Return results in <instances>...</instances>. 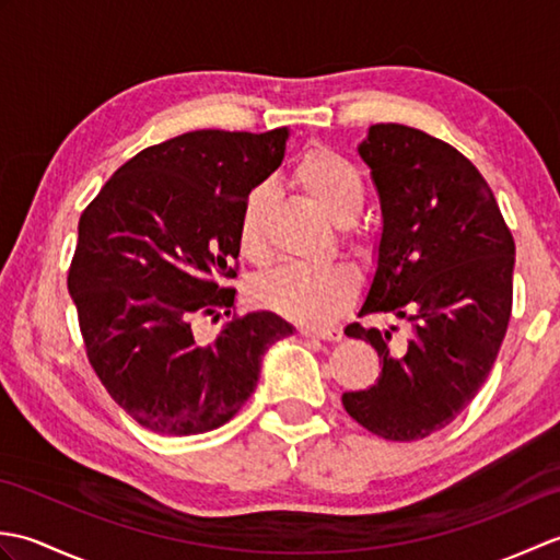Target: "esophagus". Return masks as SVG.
<instances>
[{
    "instance_id": "esophagus-1",
    "label": "esophagus",
    "mask_w": 560,
    "mask_h": 560,
    "mask_svg": "<svg viewBox=\"0 0 560 560\" xmlns=\"http://www.w3.org/2000/svg\"><path fill=\"white\" fill-rule=\"evenodd\" d=\"M307 339H323V341H341V329H325V327H301L299 329Z\"/></svg>"
}]
</instances>
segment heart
Wrapping results in <instances>:
<instances>
[{"label":"heart","mask_w":560,"mask_h":560,"mask_svg":"<svg viewBox=\"0 0 560 560\" xmlns=\"http://www.w3.org/2000/svg\"><path fill=\"white\" fill-rule=\"evenodd\" d=\"M293 185L311 197L331 221L349 223L361 211L365 199L363 177L353 163L329 149L305 151L293 165ZM267 211L265 189L249 192L241 221H237V247L253 261L267 257ZM359 277L351 267H283L261 279L255 299L295 323L327 325L355 301Z\"/></svg>","instance_id":"obj_1"}]
</instances>
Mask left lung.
I'll list each match as a JSON object with an SVG mask.
<instances>
[{"instance_id": "8db88e82", "label": "left lung", "mask_w": 560, "mask_h": 560, "mask_svg": "<svg viewBox=\"0 0 560 560\" xmlns=\"http://www.w3.org/2000/svg\"><path fill=\"white\" fill-rule=\"evenodd\" d=\"M359 153L383 209L359 315L407 319L411 335L392 343L388 329H343L371 343L383 373L341 401L371 433L409 443L455 421L489 377L513 311L515 241L489 183L455 147L387 122L368 129Z\"/></svg>"}]
</instances>
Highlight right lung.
<instances>
[{"mask_svg": "<svg viewBox=\"0 0 560 560\" xmlns=\"http://www.w3.org/2000/svg\"><path fill=\"white\" fill-rule=\"evenodd\" d=\"M289 129H197L139 151L79 219L67 287L86 355L108 395L159 435L231 421L253 395L261 355L293 335L279 315H231L237 221L279 168ZM232 319L205 345L199 316Z\"/></svg>", "mask_w": 560, "mask_h": 560, "instance_id": "1", "label": "right lung"}]
</instances>
